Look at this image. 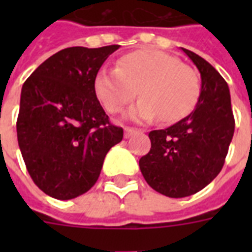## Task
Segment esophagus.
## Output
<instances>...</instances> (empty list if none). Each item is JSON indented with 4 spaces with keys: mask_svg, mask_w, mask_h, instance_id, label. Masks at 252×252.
Wrapping results in <instances>:
<instances>
[{
    "mask_svg": "<svg viewBox=\"0 0 252 252\" xmlns=\"http://www.w3.org/2000/svg\"><path fill=\"white\" fill-rule=\"evenodd\" d=\"M137 132V129H134V128H130V126H126L124 128V137L129 138L132 134H134Z\"/></svg>",
    "mask_w": 252,
    "mask_h": 252,
    "instance_id": "esophagus-1",
    "label": "esophagus"
}]
</instances>
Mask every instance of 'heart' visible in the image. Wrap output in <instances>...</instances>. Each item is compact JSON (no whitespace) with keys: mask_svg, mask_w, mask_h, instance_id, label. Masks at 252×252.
I'll return each mask as SVG.
<instances>
[{"mask_svg":"<svg viewBox=\"0 0 252 252\" xmlns=\"http://www.w3.org/2000/svg\"><path fill=\"white\" fill-rule=\"evenodd\" d=\"M95 94L108 112L116 114L142 96L126 116L136 122L161 118L178 122L195 107L199 77L191 66L157 49H138L122 56L118 68H102L94 80Z\"/></svg>","mask_w":252,"mask_h":252,"instance_id":"obj_1","label":"heart"}]
</instances>
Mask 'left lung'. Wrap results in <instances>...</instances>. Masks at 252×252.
I'll return each mask as SVG.
<instances>
[{
	"label": "left lung",
	"instance_id": "1",
	"mask_svg": "<svg viewBox=\"0 0 252 252\" xmlns=\"http://www.w3.org/2000/svg\"><path fill=\"white\" fill-rule=\"evenodd\" d=\"M182 51L199 69V100L174 126L150 132V152L138 162L146 183L175 199L201 191L219 175L235 126L226 81L203 57Z\"/></svg>",
	"mask_w": 252,
	"mask_h": 252
}]
</instances>
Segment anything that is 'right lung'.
I'll return each mask as SVG.
<instances>
[{"instance_id": "right-lung-1", "label": "right lung", "mask_w": 252, "mask_h": 252, "mask_svg": "<svg viewBox=\"0 0 252 252\" xmlns=\"http://www.w3.org/2000/svg\"><path fill=\"white\" fill-rule=\"evenodd\" d=\"M119 45L70 47L40 64L22 86L17 136L33 183L70 200L90 189L108 150L123 140L94 89L96 73Z\"/></svg>"}]
</instances>
